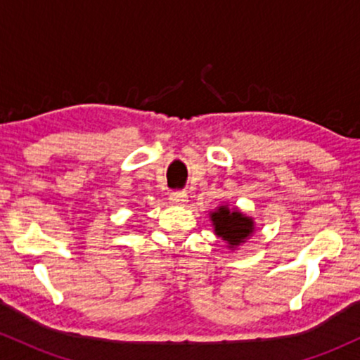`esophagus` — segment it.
Wrapping results in <instances>:
<instances>
[{
  "instance_id": "esophagus-1",
  "label": "esophagus",
  "mask_w": 360,
  "mask_h": 360,
  "mask_svg": "<svg viewBox=\"0 0 360 360\" xmlns=\"http://www.w3.org/2000/svg\"><path fill=\"white\" fill-rule=\"evenodd\" d=\"M169 201L172 205H184L188 201V194H186V191H172L171 196H169Z\"/></svg>"
}]
</instances>
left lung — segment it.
<instances>
[{
  "mask_svg": "<svg viewBox=\"0 0 360 360\" xmlns=\"http://www.w3.org/2000/svg\"><path fill=\"white\" fill-rule=\"evenodd\" d=\"M212 220L218 237H221L232 247L245 240L254 230V221L250 218L243 217L237 210H229L226 206H220L218 212L212 213Z\"/></svg>",
  "mask_w": 360,
  "mask_h": 360,
  "instance_id": "8db88e82",
  "label": "left lung"
}]
</instances>
